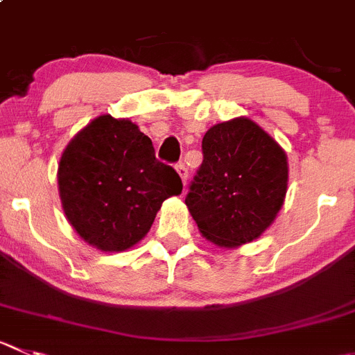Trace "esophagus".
Returning a JSON list of instances; mask_svg holds the SVG:
<instances>
[{
	"mask_svg": "<svg viewBox=\"0 0 355 355\" xmlns=\"http://www.w3.org/2000/svg\"><path fill=\"white\" fill-rule=\"evenodd\" d=\"M175 171H178V174L181 175V180H183V183H187L188 180V167L183 164V162H180V164L175 165Z\"/></svg>",
	"mask_w": 355,
	"mask_h": 355,
	"instance_id": "esophagus-1",
	"label": "esophagus"
}]
</instances>
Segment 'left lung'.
I'll use <instances>...</instances> for the list:
<instances>
[{
  "mask_svg": "<svg viewBox=\"0 0 355 355\" xmlns=\"http://www.w3.org/2000/svg\"><path fill=\"white\" fill-rule=\"evenodd\" d=\"M187 202L198 230L221 248L258 239L281 211L288 190L282 148L248 118L214 125Z\"/></svg>",
  "mask_w": 355,
  "mask_h": 355,
  "instance_id": "1",
  "label": "left lung"
}]
</instances>
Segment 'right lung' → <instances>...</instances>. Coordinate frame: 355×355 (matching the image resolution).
Instances as JSON below:
<instances>
[{"label": "right lung", "instance_id": "1", "mask_svg": "<svg viewBox=\"0 0 355 355\" xmlns=\"http://www.w3.org/2000/svg\"><path fill=\"white\" fill-rule=\"evenodd\" d=\"M57 178L67 219L101 251H123L139 242L162 202L183 190L180 174L157 160L150 137L111 114L74 136Z\"/></svg>", "mask_w": 355, "mask_h": 355}]
</instances>
